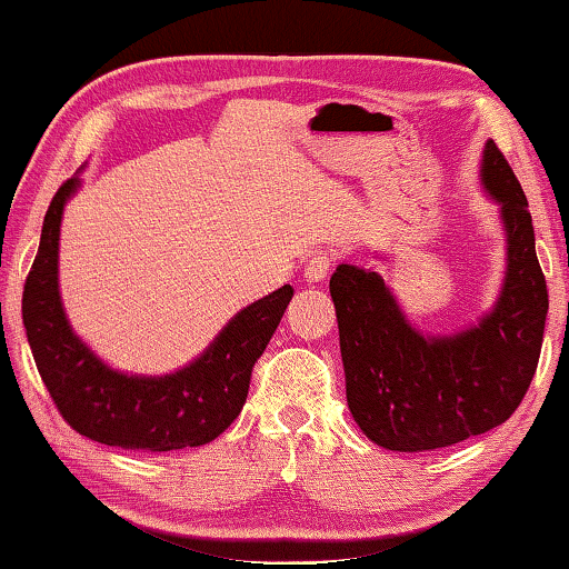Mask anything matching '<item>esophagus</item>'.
Listing matches in <instances>:
<instances>
[{"label": "esophagus", "instance_id": "obj_1", "mask_svg": "<svg viewBox=\"0 0 569 569\" xmlns=\"http://www.w3.org/2000/svg\"><path fill=\"white\" fill-rule=\"evenodd\" d=\"M333 266V252L331 250H313L309 258H306V268H303V278L309 283H319L329 276V270Z\"/></svg>", "mask_w": 569, "mask_h": 569}]
</instances>
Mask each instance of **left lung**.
I'll list each match as a JSON object with an SVG mask.
<instances>
[{
	"label": "left lung",
	"instance_id": "8db88e82",
	"mask_svg": "<svg viewBox=\"0 0 569 569\" xmlns=\"http://www.w3.org/2000/svg\"><path fill=\"white\" fill-rule=\"evenodd\" d=\"M481 182L501 207L507 276L493 309L476 327L422 337L375 270L341 263L329 281L351 418L387 450L420 453L501 426L537 372L547 281L527 197L491 139Z\"/></svg>",
	"mask_w": 569,
	"mask_h": 569
}]
</instances>
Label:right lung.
<instances>
[{
  "instance_id": "obj_1",
  "label": "right lung",
  "mask_w": 569,
  "mask_h": 569,
  "mask_svg": "<svg viewBox=\"0 0 569 569\" xmlns=\"http://www.w3.org/2000/svg\"><path fill=\"white\" fill-rule=\"evenodd\" d=\"M78 184V177L68 179L52 197L22 293L27 341L52 402L70 428L103 446L161 453L210 443L246 405L252 365L281 323L293 288H278L238 311L218 339L179 372H116L70 329L58 291L62 207Z\"/></svg>"
}]
</instances>
